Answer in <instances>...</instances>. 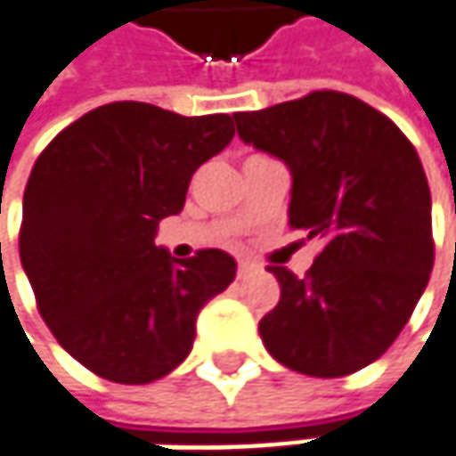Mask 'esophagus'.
<instances>
[{
    "instance_id": "obj_1",
    "label": "esophagus",
    "mask_w": 456,
    "mask_h": 456,
    "mask_svg": "<svg viewBox=\"0 0 456 456\" xmlns=\"http://www.w3.org/2000/svg\"><path fill=\"white\" fill-rule=\"evenodd\" d=\"M253 268H255V265L250 263V260H240V265H237V273H240V276H248V273H250Z\"/></svg>"
}]
</instances>
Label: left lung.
<instances>
[{"label":"left lung","mask_w":456,"mask_h":456,"mask_svg":"<svg viewBox=\"0 0 456 456\" xmlns=\"http://www.w3.org/2000/svg\"><path fill=\"white\" fill-rule=\"evenodd\" d=\"M234 123L245 144L289 167L291 227L325 242L305 279L268 268L281 299L260 320V338L299 374H354L392 346L434 268L418 151L387 116L333 90L237 113Z\"/></svg>","instance_id":"8db88e82"}]
</instances>
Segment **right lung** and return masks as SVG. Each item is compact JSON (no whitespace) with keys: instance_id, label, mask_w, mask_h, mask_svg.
I'll return each instance as SVG.
<instances>
[{"instance_id":"add662e5","label":"right lung","mask_w":456,"mask_h":456,"mask_svg":"<svg viewBox=\"0 0 456 456\" xmlns=\"http://www.w3.org/2000/svg\"><path fill=\"white\" fill-rule=\"evenodd\" d=\"M234 136L232 116L185 118L110 102L64 128L22 199L20 260L51 333L102 379L147 385L185 362L201 307L237 276L224 250L177 260L154 245L193 173Z\"/></svg>"}]
</instances>
